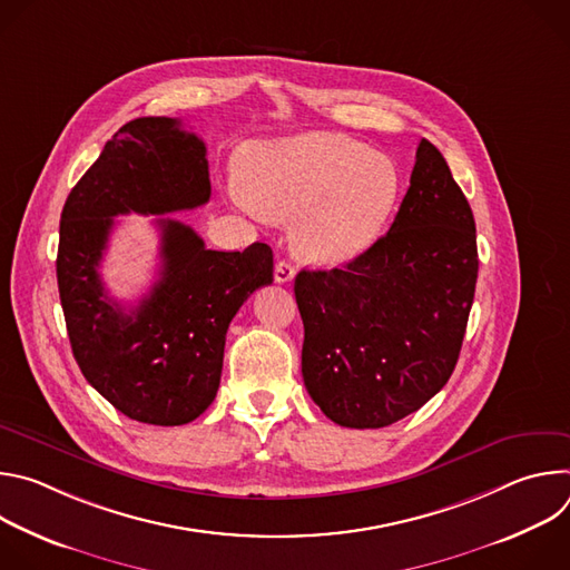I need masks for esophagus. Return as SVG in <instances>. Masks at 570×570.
<instances>
[{
    "instance_id": "obj_1",
    "label": "esophagus",
    "mask_w": 570,
    "mask_h": 570,
    "mask_svg": "<svg viewBox=\"0 0 570 570\" xmlns=\"http://www.w3.org/2000/svg\"><path fill=\"white\" fill-rule=\"evenodd\" d=\"M293 277H295V268L291 266V262L282 259L275 264V282L277 284H288V282H293Z\"/></svg>"
}]
</instances>
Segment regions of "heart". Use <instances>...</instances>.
<instances>
[{"label": "heart", "instance_id": "1", "mask_svg": "<svg viewBox=\"0 0 570 570\" xmlns=\"http://www.w3.org/2000/svg\"><path fill=\"white\" fill-rule=\"evenodd\" d=\"M246 180L227 194L259 220L297 218V253L322 266L361 257L385 229L401 194L394 161L336 132L257 141L243 155Z\"/></svg>", "mask_w": 570, "mask_h": 570}]
</instances>
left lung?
Segmentation results:
<instances>
[{"label": "left lung", "mask_w": 570, "mask_h": 570, "mask_svg": "<svg viewBox=\"0 0 570 570\" xmlns=\"http://www.w3.org/2000/svg\"><path fill=\"white\" fill-rule=\"evenodd\" d=\"M475 279L471 207L422 139L387 234L345 268L295 277L302 376L320 411L347 429L420 411L455 370Z\"/></svg>", "instance_id": "obj_1"}]
</instances>
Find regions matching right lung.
Segmentation results:
<instances>
[{"label":"right lung","mask_w":570,"mask_h":570,"mask_svg":"<svg viewBox=\"0 0 570 570\" xmlns=\"http://www.w3.org/2000/svg\"><path fill=\"white\" fill-rule=\"evenodd\" d=\"M207 148L178 119L139 117L104 146L65 200L58 291L73 358L88 383L126 417L180 426L214 401L225 334L257 288L273 284V250H207L169 212L209 200ZM119 213H157L160 279L126 309L102 286L98 266Z\"/></svg>","instance_id":"obj_1"}]
</instances>
